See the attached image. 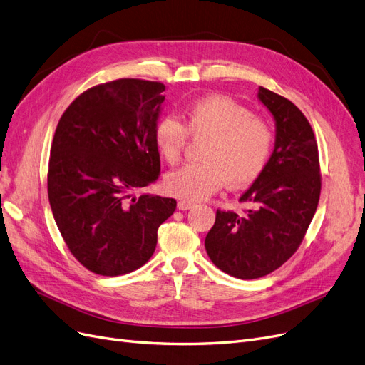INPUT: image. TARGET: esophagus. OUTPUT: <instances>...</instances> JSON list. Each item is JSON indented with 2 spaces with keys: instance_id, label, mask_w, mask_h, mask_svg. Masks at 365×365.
<instances>
[{
  "instance_id": "esophagus-1",
  "label": "esophagus",
  "mask_w": 365,
  "mask_h": 365,
  "mask_svg": "<svg viewBox=\"0 0 365 365\" xmlns=\"http://www.w3.org/2000/svg\"><path fill=\"white\" fill-rule=\"evenodd\" d=\"M194 206L195 205L192 202H190V200H180V202L178 203V209H180V210H187Z\"/></svg>"
}]
</instances>
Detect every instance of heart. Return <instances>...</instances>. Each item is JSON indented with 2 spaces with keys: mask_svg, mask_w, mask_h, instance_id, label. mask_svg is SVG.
Here are the masks:
<instances>
[{
  "mask_svg": "<svg viewBox=\"0 0 365 365\" xmlns=\"http://www.w3.org/2000/svg\"><path fill=\"white\" fill-rule=\"evenodd\" d=\"M185 125L171 115L155 125V144L170 165L178 163L187 138H207L200 158L174 170L165 178V191L185 200H202L229 187L240 190L253 183L272 159L276 133L262 116L225 96H206L187 103Z\"/></svg>",
  "mask_w": 365,
  "mask_h": 365,
  "instance_id": "1",
  "label": "heart"
}]
</instances>
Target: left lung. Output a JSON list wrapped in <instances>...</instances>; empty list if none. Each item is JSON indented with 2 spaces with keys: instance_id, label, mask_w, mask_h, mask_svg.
<instances>
[{
  "instance_id": "1",
  "label": "left lung",
  "mask_w": 365,
  "mask_h": 365,
  "mask_svg": "<svg viewBox=\"0 0 365 365\" xmlns=\"http://www.w3.org/2000/svg\"><path fill=\"white\" fill-rule=\"evenodd\" d=\"M257 97L276 121L272 159L240 198L250 207L241 214L218 209L205 240L210 261L245 280L273 273L297 252L322 191L319 147L307 116L265 88Z\"/></svg>"
}]
</instances>
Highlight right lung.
<instances>
[{"label":"right lung","mask_w":365,"mask_h":365,"mask_svg":"<svg viewBox=\"0 0 365 365\" xmlns=\"http://www.w3.org/2000/svg\"><path fill=\"white\" fill-rule=\"evenodd\" d=\"M160 81L120 78L85 91L57 124L48 163V200L76 259L100 276H121L155 253L174 198L135 190L158 180L155 125Z\"/></svg>","instance_id":"add662e5"}]
</instances>
